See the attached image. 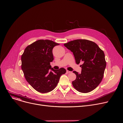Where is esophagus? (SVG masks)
I'll return each instance as SVG.
<instances>
[{"label":"esophagus","mask_w":123,"mask_h":123,"mask_svg":"<svg viewBox=\"0 0 123 123\" xmlns=\"http://www.w3.org/2000/svg\"><path fill=\"white\" fill-rule=\"evenodd\" d=\"M66 72L67 74H69V73H71V71H68V70H66Z\"/></svg>","instance_id":"1"}]
</instances>
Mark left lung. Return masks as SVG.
Returning a JSON list of instances; mask_svg holds the SVG:
<instances>
[{
    "label": "left lung",
    "mask_w": 123,
    "mask_h": 123,
    "mask_svg": "<svg viewBox=\"0 0 123 123\" xmlns=\"http://www.w3.org/2000/svg\"><path fill=\"white\" fill-rule=\"evenodd\" d=\"M74 54L77 64H83L81 71L76 74L75 80L72 82L78 91L86 93L92 91L101 83L106 63L102 50L94 42L87 39H76L64 44Z\"/></svg>",
    "instance_id": "left-lung-1"
}]
</instances>
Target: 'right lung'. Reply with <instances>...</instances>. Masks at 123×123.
<instances>
[{
    "mask_svg": "<svg viewBox=\"0 0 123 123\" xmlns=\"http://www.w3.org/2000/svg\"><path fill=\"white\" fill-rule=\"evenodd\" d=\"M59 43L50 40H38L28 45L21 57V68L26 80L37 91L45 93L57 86L66 70H55L50 65L54 60L53 49Z\"/></svg>",
    "mask_w": 123,
    "mask_h": 123,
    "instance_id": "1",
    "label": "right lung"
}]
</instances>
